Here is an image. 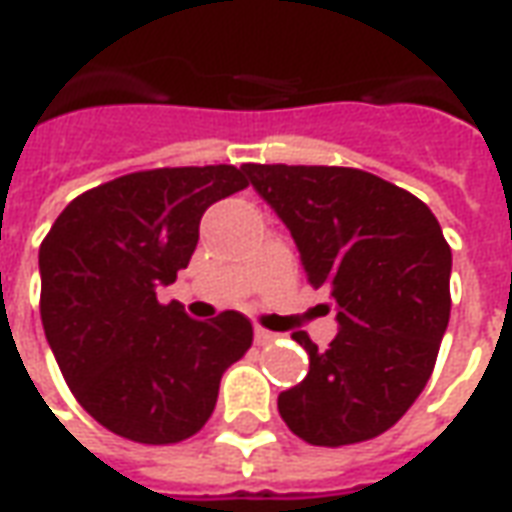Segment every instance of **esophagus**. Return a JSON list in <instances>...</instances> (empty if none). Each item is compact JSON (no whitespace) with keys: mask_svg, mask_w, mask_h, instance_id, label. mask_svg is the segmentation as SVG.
<instances>
[{"mask_svg":"<svg viewBox=\"0 0 512 512\" xmlns=\"http://www.w3.org/2000/svg\"><path fill=\"white\" fill-rule=\"evenodd\" d=\"M274 340H277V334L268 332V329H260V326H257V329H255V343L257 345H268V343H274Z\"/></svg>","mask_w":512,"mask_h":512,"instance_id":"obj_1","label":"esophagus"}]
</instances>
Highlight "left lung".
<instances>
[{
	"instance_id": "8db88e82",
	"label": "left lung",
	"mask_w": 512,
	"mask_h": 512,
	"mask_svg": "<svg viewBox=\"0 0 512 512\" xmlns=\"http://www.w3.org/2000/svg\"><path fill=\"white\" fill-rule=\"evenodd\" d=\"M241 169L293 235L307 282L329 290L340 323L326 351L293 332L310 373L279 395V414L315 447L376 439L433 373L450 323V244L425 202L365 169Z\"/></svg>"
}]
</instances>
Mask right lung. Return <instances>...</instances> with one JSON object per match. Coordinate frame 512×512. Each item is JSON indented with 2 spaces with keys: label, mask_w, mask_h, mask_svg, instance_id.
I'll return each instance as SVG.
<instances>
[{
  "label": "right lung",
  "mask_w": 512,
  "mask_h": 512,
  "mask_svg": "<svg viewBox=\"0 0 512 512\" xmlns=\"http://www.w3.org/2000/svg\"><path fill=\"white\" fill-rule=\"evenodd\" d=\"M244 169L161 167L84 191L40 244V321L82 408L123 439L178 444L208 422L224 370L252 345L241 312L194 321L158 301L189 266L208 205Z\"/></svg>",
  "instance_id": "1"
}]
</instances>
